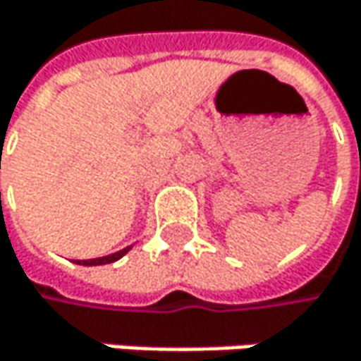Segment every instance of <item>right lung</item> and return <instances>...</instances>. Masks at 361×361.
Returning <instances> with one entry per match:
<instances>
[{"label": "right lung", "instance_id": "1", "mask_svg": "<svg viewBox=\"0 0 361 361\" xmlns=\"http://www.w3.org/2000/svg\"><path fill=\"white\" fill-rule=\"evenodd\" d=\"M131 247H127V249H123V251L118 252H112V255H106V257H98V259H85V261H77L79 265H106V263H112V261H116V259H121L125 252H129Z\"/></svg>", "mask_w": 361, "mask_h": 361}]
</instances>
